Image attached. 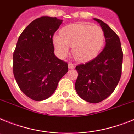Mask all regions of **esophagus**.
Instances as JSON below:
<instances>
[{
  "mask_svg": "<svg viewBox=\"0 0 134 134\" xmlns=\"http://www.w3.org/2000/svg\"><path fill=\"white\" fill-rule=\"evenodd\" d=\"M68 67L69 69H74L75 67V66H74V65L72 63H69Z\"/></svg>",
  "mask_w": 134,
  "mask_h": 134,
  "instance_id": "obj_1",
  "label": "esophagus"
}]
</instances>
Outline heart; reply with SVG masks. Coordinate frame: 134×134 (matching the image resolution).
I'll list each match as a JSON object with an SVG mask.
<instances>
[{
	"label": "heart",
	"instance_id": "1",
	"mask_svg": "<svg viewBox=\"0 0 134 134\" xmlns=\"http://www.w3.org/2000/svg\"><path fill=\"white\" fill-rule=\"evenodd\" d=\"M53 43L58 56L65 58L72 46V53L80 61H88L95 58L102 51L105 43L104 30L98 25L87 23L69 25L61 30V35H56Z\"/></svg>",
	"mask_w": 134,
	"mask_h": 134
}]
</instances>
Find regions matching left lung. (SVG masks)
Returning <instances> with one entry per match:
<instances>
[{"mask_svg": "<svg viewBox=\"0 0 134 134\" xmlns=\"http://www.w3.org/2000/svg\"><path fill=\"white\" fill-rule=\"evenodd\" d=\"M98 22L105 34L106 45L90 61L76 66L78 77L75 88L79 96L90 103H98L115 90L121 76L123 51L117 34L104 22Z\"/></svg>", "mask_w": 134, "mask_h": 134, "instance_id": "left-lung-1", "label": "left lung"}]
</instances>
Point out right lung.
I'll use <instances>...</instances> for the list:
<instances>
[{
  "mask_svg": "<svg viewBox=\"0 0 134 134\" xmlns=\"http://www.w3.org/2000/svg\"><path fill=\"white\" fill-rule=\"evenodd\" d=\"M63 20L41 17L22 32L13 53V71L19 88L36 101L47 99L68 71L67 63L54 55L53 36Z\"/></svg>",
  "mask_w": 134,
  "mask_h": 134,
  "instance_id": "right-lung-1",
  "label": "right lung"
}]
</instances>
